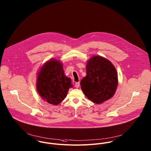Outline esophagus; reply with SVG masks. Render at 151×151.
Listing matches in <instances>:
<instances>
[{
  "label": "esophagus",
  "mask_w": 151,
  "mask_h": 151,
  "mask_svg": "<svg viewBox=\"0 0 151 151\" xmlns=\"http://www.w3.org/2000/svg\"><path fill=\"white\" fill-rule=\"evenodd\" d=\"M79 85H80V83L79 82H76L75 84V86L76 88H78L79 87Z\"/></svg>",
  "instance_id": "obj_1"
}]
</instances>
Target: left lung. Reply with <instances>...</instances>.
I'll return each mask as SVG.
<instances>
[{"instance_id":"8db88e82","label":"left lung","mask_w":151,"mask_h":151,"mask_svg":"<svg viewBox=\"0 0 151 151\" xmlns=\"http://www.w3.org/2000/svg\"><path fill=\"white\" fill-rule=\"evenodd\" d=\"M86 75L81 89L93 103L101 104L111 99L118 86V75L113 63L100 56H93L86 63Z\"/></svg>"}]
</instances>
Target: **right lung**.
I'll return each mask as SVG.
<instances>
[{
  "label": "right lung",
  "mask_w": 151,
  "mask_h": 151,
  "mask_svg": "<svg viewBox=\"0 0 151 151\" xmlns=\"http://www.w3.org/2000/svg\"><path fill=\"white\" fill-rule=\"evenodd\" d=\"M37 91L41 98L50 104L58 105L66 97L73 86L71 79L65 75L62 63L51 59L44 64L38 72Z\"/></svg>",
  "instance_id": "obj_1"
}]
</instances>
